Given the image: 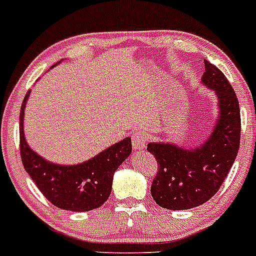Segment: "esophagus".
<instances>
[{
	"mask_svg": "<svg viewBox=\"0 0 256 256\" xmlns=\"http://www.w3.org/2000/svg\"><path fill=\"white\" fill-rule=\"evenodd\" d=\"M148 142V137L142 132H136L132 136V144L134 150H144Z\"/></svg>",
	"mask_w": 256,
	"mask_h": 256,
	"instance_id": "obj_1",
	"label": "esophagus"
}]
</instances>
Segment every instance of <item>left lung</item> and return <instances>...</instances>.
<instances>
[{
	"instance_id": "8db88e82",
	"label": "left lung",
	"mask_w": 256,
	"mask_h": 256,
	"mask_svg": "<svg viewBox=\"0 0 256 256\" xmlns=\"http://www.w3.org/2000/svg\"><path fill=\"white\" fill-rule=\"evenodd\" d=\"M201 83L218 98V119L208 138L194 148L173 142L148 144L159 166L151 195L164 209L187 210L210 200L224 182L238 152L241 118L234 88L208 60Z\"/></svg>"
}]
</instances>
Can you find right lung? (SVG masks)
Returning a JSON list of instances; mask_svg holds the SVG:
<instances>
[{
    "label": "right lung",
    "mask_w": 256,
    "mask_h": 256,
    "mask_svg": "<svg viewBox=\"0 0 256 256\" xmlns=\"http://www.w3.org/2000/svg\"><path fill=\"white\" fill-rule=\"evenodd\" d=\"M29 96L30 91L24 97L19 118L20 155L26 173L44 198L60 209L90 212L102 206L112 192L115 170L132 152L130 137L79 164L62 165L48 162L30 148L24 134V112Z\"/></svg>",
    "instance_id": "obj_1"
}]
</instances>
